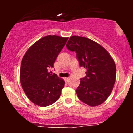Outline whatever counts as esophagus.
<instances>
[{"instance_id": "obj_1", "label": "esophagus", "mask_w": 133, "mask_h": 133, "mask_svg": "<svg viewBox=\"0 0 133 133\" xmlns=\"http://www.w3.org/2000/svg\"><path fill=\"white\" fill-rule=\"evenodd\" d=\"M64 79H65V82H68L69 79V77H65V78H64Z\"/></svg>"}]
</instances>
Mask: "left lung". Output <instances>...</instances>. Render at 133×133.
<instances>
[{
    "label": "left lung",
    "mask_w": 133,
    "mask_h": 133,
    "mask_svg": "<svg viewBox=\"0 0 133 133\" xmlns=\"http://www.w3.org/2000/svg\"><path fill=\"white\" fill-rule=\"evenodd\" d=\"M66 47L76 52L80 66L87 69L76 89L79 99L90 106L101 104L111 94L116 81L113 59L100 44L86 37L72 36Z\"/></svg>",
    "instance_id": "left-lung-1"
}]
</instances>
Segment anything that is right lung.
Segmentation results:
<instances>
[{"mask_svg": "<svg viewBox=\"0 0 133 133\" xmlns=\"http://www.w3.org/2000/svg\"><path fill=\"white\" fill-rule=\"evenodd\" d=\"M68 37L47 36L35 42L22 58L20 80L23 90L34 104L41 107L57 101L65 82L49 72Z\"/></svg>", "mask_w": 133, "mask_h": 133, "instance_id": "obj_1", "label": "right lung"}]
</instances>
